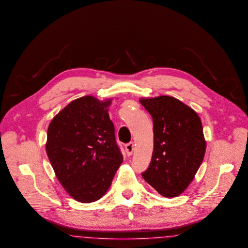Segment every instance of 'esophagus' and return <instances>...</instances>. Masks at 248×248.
Listing matches in <instances>:
<instances>
[{
	"label": "esophagus",
	"instance_id": "1",
	"mask_svg": "<svg viewBox=\"0 0 248 248\" xmlns=\"http://www.w3.org/2000/svg\"><path fill=\"white\" fill-rule=\"evenodd\" d=\"M125 151H126L127 156H131L133 154V151H134V143L133 142H130L125 145Z\"/></svg>",
	"mask_w": 248,
	"mask_h": 248
}]
</instances>
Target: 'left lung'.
I'll return each mask as SVG.
<instances>
[{
    "instance_id": "8db88e82",
    "label": "left lung",
    "mask_w": 248,
    "mask_h": 248,
    "mask_svg": "<svg viewBox=\"0 0 248 248\" xmlns=\"http://www.w3.org/2000/svg\"><path fill=\"white\" fill-rule=\"evenodd\" d=\"M153 120L154 149L142 177L165 198L187 188L206 152V140L198 113L170 96L139 99Z\"/></svg>"
}]
</instances>
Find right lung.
<instances>
[{"label":"right lung","instance_id":"right-lung-1","mask_svg":"<svg viewBox=\"0 0 248 248\" xmlns=\"http://www.w3.org/2000/svg\"><path fill=\"white\" fill-rule=\"evenodd\" d=\"M111 100L75 99L51 120L46 152L60 184L81 203L102 198L123 162L108 107Z\"/></svg>","mask_w":248,"mask_h":248}]
</instances>
